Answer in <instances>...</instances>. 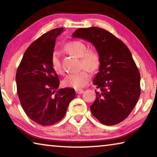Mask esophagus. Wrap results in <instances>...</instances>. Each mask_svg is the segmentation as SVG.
Instances as JSON below:
<instances>
[{
    "instance_id": "34e87169",
    "label": "esophagus",
    "mask_w": 157,
    "mask_h": 157,
    "mask_svg": "<svg viewBox=\"0 0 157 157\" xmlns=\"http://www.w3.org/2000/svg\"><path fill=\"white\" fill-rule=\"evenodd\" d=\"M83 91L84 90H79V89H78V90H75V92H76V93L77 94H82L83 92Z\"/></svg>"
}]
</instances>
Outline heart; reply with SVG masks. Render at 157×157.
Listing matches in <instances>:
<instances>
[{"label": "heart", "mask_w": 157, "mask_h": 157, "mask_svg": "<svg viewBox=\"0 0 157 157\" xmlns=\"http://www.w3.org/2000/svg\"><path fill=\"white\" fill-rule=\"evenodd\" d=\"M65 50L71 55L81 59V65L85 68L77 73H72L65 77L63 80V85L68 87L80 89L85 87L90 79L88 70L91 72L96 71L100 67V56L93 50H87L85 43L80 40L70 41L65 46ZM51 64L52 69L57 74L63 73L59 53L54 51L51 57ZM87 70H86V69Z\"/></svg>", "instance_id": "b5f03b06"}]
</instances>
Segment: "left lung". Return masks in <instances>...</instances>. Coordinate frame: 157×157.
Segmentation results:
<instances>
[{
  "label": "left lung",
  "instance_id": "1",
  "mask_svg": "<svg viewBox=\"0 0 157 157\" xmlns=\"http://www.w3.org/2000/svg\"><path fill=\"white\" fill-rule=\"evenodd\" d=\"M91 43L100 56L99 72L93 84L100 88L90 106L92 115L105 125L122 122L140 96V74L129 50L107 30L98 27L79 28L72 34Z\"/></svg>",
  "mask_w": 157,
  "mask_h": 157
}]
</instances>
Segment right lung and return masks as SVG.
Segmentation results:
<instances>
[{"label": "right lung", "instance_id": "1", "mask_svg": "<svg viewBox=\"0 0 157 157\" xmlns=\"http://www.w3.org/2000/svg\"><path fill=\"white\" fill-rule=\"evenodd\" d=\"M63 30V28H56L34 41L24 53L15 76L24 112L43 126L61 120L75 97L73 88L58 89L59 80L51 64L56 38Z\"/></svg>", "mask_w": 157, "mask_h": 157}]
</instances>
